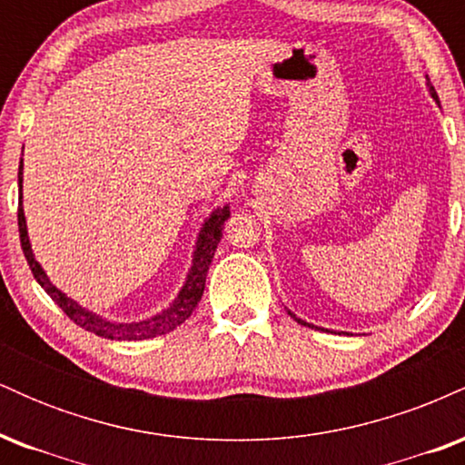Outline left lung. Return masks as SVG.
<instances>
[{
    "instance_id": "left-lung-1",
    "label": "left lung",
    "mask_w": 465,
    "mask_h": 465,
    "mask_svg": "<svg viewBox=\"0 0 465 465\" xmlns=\"http://www.w3.org/2000/svg\"><path fill=\"white\" fill-rule=\"evenodd\" d=\"M429 89H430V95H433V98L437 100V95H435V89H433V87H430V83H429ZM291 317H295V314H292V312H291ZM295 319H297V317H295ZM297 322H300L302 325H308V328H314V325H311V323H306V322H302V319H297Z\"/></svg>"
}]
</instances>
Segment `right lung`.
Here are the masks:
<instances>
[{
	"mask_svg": "<svg viewBox=\"0 0 465 465\" xmlns=\"http://www.w3.org/2000/svg\"><path fill=\"white\" fill-rule=\"evenodd\" d=\"M24 162L19 165V210H17V221H19V238H21V249H24L25 260H28L32 275L39 282L41 288H45L47 295L58 303L63 312L72 319L74 323L80 328L89 330V332L104 336L111 341H142V339H153V336L168 334L174 328H179L185 319L194 312V308L199 306L203 291H205V277L210 271L212 258H214L218 242L223 238V225L229 218V207H221V210L212 212V216L207 218L205 225L201 227L199 240H196V251L194 260H192V269L185 280L183 288L179 291L177 300L170 303V308H165L163 312L154 314L151 319H143V322H133V323H115L109 319L98 317L95 312L84 311L83 306H78L76 302L69 300L65 292H61L58 288L47 280L45 271L41 269V264L36 262L35 255H32L28 229H25V216H24V203H21V190H24Z\"/></svg>",
	"mask_w": 465,
	"mask_h": 465,
	"instance_id": "obj_1",
	"label": "right lung"
}]
</instances>
